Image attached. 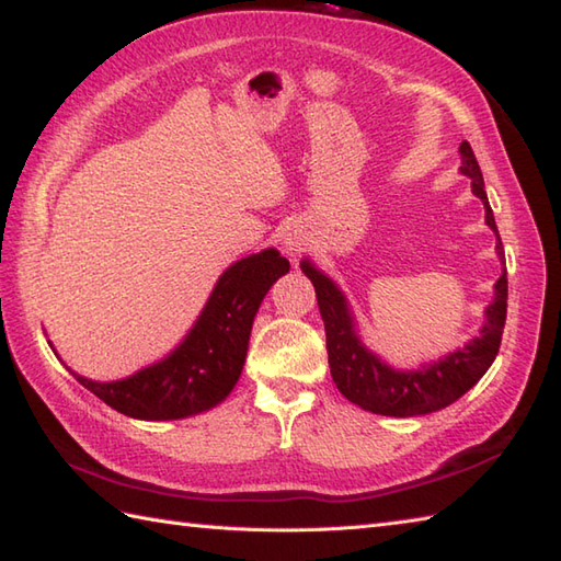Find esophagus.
<instances>
[{"label":"esophagus","instance_id":"obj_1","mask_svg":"<svg viewBox=\"0 0 561 561\" xmlns=\"http://www.w3.org/2000/svg\"><path fill=\"white\" fill-rule=\"evenodd\" d=\"M304 245H306V241L301 236H287V241H284V248H287V253L289 255H296V253H301L304 250Z\"/></svg>","mask_w":561,"mask_h":561}]
</instances>
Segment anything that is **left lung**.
<instances>
[{
	"label": "left lung",
	"instance_id": "1",
	"mask_svg": "<svg viewBox=\"0 0 561 561\" xmlns=\"http://www.w3.org/2000/svg\"><path fill=\"white\" fill-rule=\"evenodd\" d=\"M458 151L462 161L460 173L472 181V193L484 205V221L499 238L494 211L490 207V199H486L482 171L472 147L468 141H462ZM496 255L504 257L502 238L496 243ZM301 272L316 287L320 318L325 323L332 380H335L342 396L359 404L362 410L386 416H420L438 412L462 398L496 359L506 323V267L494 284V299L484 311L480 335L472 337L465 347L446 354L444 359L422 364L420 368H396L386 359H380L376 352L364 344L347 296L337 284L325 272H320L308 257L301 260Z\"/></svg>",
	"mask_w": 561,
	"mask_h": 561
}]
</instances>
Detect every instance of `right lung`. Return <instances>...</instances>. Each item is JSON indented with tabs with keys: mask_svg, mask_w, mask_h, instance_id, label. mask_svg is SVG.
Returning <instances> with one entry per match:
<instances>
[{
	"mask_svg": "<svg viewBox=\"0 0 561 561\" xmlns=\"http://www.w3.org/2000/svg\"><path fill=\"white\" fill-rule=\"evenodd\" d=\"M287 272L289 260L274 248L236 260L214 284L183 342L133 376L103 383L67 368L108 408L135 420L165 422L207 412L229 398L241 378L257 308Z\"/></svg>",
	"mask_w": 561,
	"mask_h": 561,
	"instance_id": "add662e5",
	"label": "right lung"
}]
</instances>
